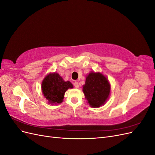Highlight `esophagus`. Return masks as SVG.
<instances>
[{"label": "esophagus", "mask_w": 155, "mask_h": 155, "mask_svg": "<svg viewBox=\"0 0 155 155\" xmlns=\"http://www.w3.org/2000/svg\"><path fill=\"white\" fill-rule=\"evenodd\" d=\"M74 87H76V88H79V83H78V82H77V81H75V82H74Z\"/></svg>", "instance_id": "esophagus-1"}]
</instances>
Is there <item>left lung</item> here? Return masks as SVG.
I'll return each instance as SVG.
<instances>
[{
	"instance_id": "left-lung-1",
	"label": "left lung",
	"mask_w": 155,
	"mask_h": 155,
	"mask_svg": "<svg viewBox=\"0 0 155 155\" xmlns=\"http://www.w3.org/2000/svg\"><path fill=\"white\" fill-rule=\"evenodd\" d=\"M83 91L88 103L92 107H100L104 105L109 96L110 84L101 74L91 72L86 78Z\"/></svg>"
}]
</instances>
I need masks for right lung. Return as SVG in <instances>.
<instances>
[{
  "label": "right lung",
  "instance_id": "add662e5",
  "mask_svg": "<svg viewBox=\"0 0 155 155\" xmlns=\"http://www.w3.org/2000/svg\"><path fill=\"white\" fill-rule=\"evenodd\" d=\"M43 95L50 104H61L63 101L64 93L68 88H73L70 81H64L57 73L46 76L42 83Z\"/></svg>",
  "mask_w": 155,
  "mask_h": 155
}]
</instances>
